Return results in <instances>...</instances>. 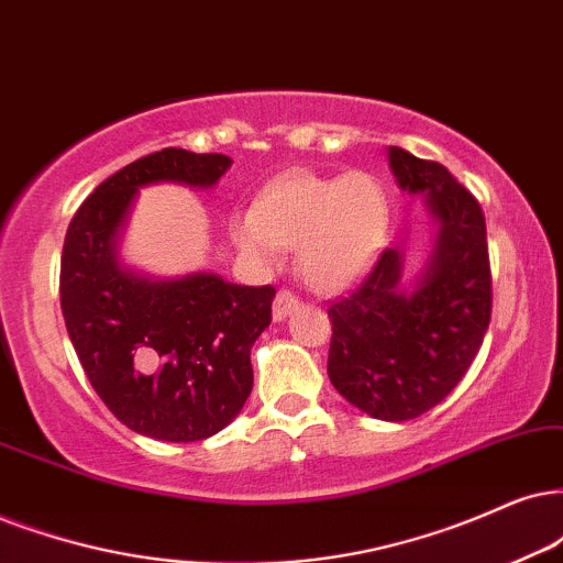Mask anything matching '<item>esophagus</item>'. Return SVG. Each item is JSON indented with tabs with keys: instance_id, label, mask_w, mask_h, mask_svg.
<instances>
[{
	"instance_id": "esophagus-1",
	"label": "esophagus",
	"mask_w": 563,
	"mask_h": 563,
	"mask_svg": "<svg viewBox=\"0 0 563 563\" xmlns=\"http://www.w3.org/2000/svg\"><path fill=\"white\" fill-rule=\"evenodd\" d=\"M298 306V298L296 296H290L288 290H280V294L275 296V301H273V319L275 322H283V319H286L290 311H294Z\"/></svg>"
}]
</instances>
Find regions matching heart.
Masks as SVG:
<instances>
[{
    "label": "heart",
    "instance_id": "obj_1",
    "mask_svg": "<svg viewBox=\"0 0 563 563\" xmlns=\"http://www.w3.org/2000/svg\"><path fill=\"white\" fill-rule=\"evenodd\" d=\"M387 229V187L366 170L286 176L229 220L231 241L249 262L267 267L280 249H296L301 280L324 296L343 294L366 275Z\"/></svg>",
    "mask_w": 563,
    "mask_h": 563
}]
</instances>
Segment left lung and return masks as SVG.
I'll use <instances>...</instances> for the list:
<instances>
[{
  "label": "left lung",
  "mask_w": 563,
  "mask_h": 563,
  "mask_svg": "<svg viewBox=\"0 0 563 563\" xmlns=\"http://www.w3.org/2000/svg\"><path fill=\"white\" fill-rule=\"evenodd\" d=\"M397 187L421 197L433 239L421 269L405 246L382 252L366 280L330 306L327 374L353 408L410 421L457 387L490 322V267L481 205L441 163L387 151Z\"/></svg>",
  "instance_id": "left-lung-1"
}]
</instances>
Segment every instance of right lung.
Masks as SVG:
<instances>
[{
  "label": "right lung",
  "mask_w": 563,
  "mask_h": 563,
  "mask_svg": "<svg viewBox=\"0 0 563 563\" xmlns=\"http://www.w3.org/2000/svg\"><path fill=\"white\" fill-rule=\"evenodd\" d=\"M229 155L181 147L145 155L98 184L62 249V314L77 358L126 429L158 441L223 431L252 393V345L273 322L275 288L216 273L158 277L119 254L140 189H212Z\"/></svg>",
  "instance_id": "1"
}]
</instances>
